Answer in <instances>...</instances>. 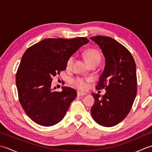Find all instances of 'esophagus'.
<instances>
[{
  "instance_id": "34e87169",
  "label": "esophagus",
  "mask_w": 152,
  "mask_h": 152,
  "mask_svg": "<svg viewBox=\"0 0 152 152\" xmlns=\"http://www.w3.org/2000/svg\"><path fill=\"white\" fill-rule=\"evenodd\" d=\"M77 95H78V96H84V95H86V93L80 92V91H78V92H77Z\"/></svg>"
}]
</instances>
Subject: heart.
Returning a JSON list of instances; mask_svg holds the SVG:
<instances>
[{
	"mask_svg": "<svg viewBox=\"0 0 152 152\" xmlns=\"http://www.w3.org/2000/svg\"><path fill=\"white\" fill-rule=\"evenodd\" d=\"M83 56H84L87 62L89 64H91L93 63L100 62L101 60V56L99 51L95 50V49H89L86 50L84 53H83ZM74 61V56H71L69 58L67 62H66V68L67 69H70L72 68V64ZM90 81L89 79H84L82 78H76L72 80V84L76 87V88H78L79 89L84 90L88 88V83Z\"/></svg>",
	"mask_w": 152,
	"mask_h": 152,
	"instance_id": "obj_1",
	"label": "heart"
}]
</instances>
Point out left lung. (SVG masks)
<instances>
[{
  "instance_id": "8db88e82",
  "label": "left lung",
  "mask_w": 152,
  "mask_h": 152,
  "mask_svg": "<svg viewBox=\"0 0 152 152\" xmlns=\"http://www.w3.org/2000/svg\"><path fill=\"white\" fill-rule=\"evenodd\" d=\"M90 39L100 47L105 58L96 88H104L106 93L102 96L92 93L95 102L91 115L100 125L113 127L128 115L136 97V64L129 51L112 38L99 35Z\"/></svg>"
}]
</instances>
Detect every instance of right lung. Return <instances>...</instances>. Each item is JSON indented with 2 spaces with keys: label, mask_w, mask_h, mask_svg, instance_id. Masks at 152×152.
Returning a JSON list of instances; mask_svg holds the SVG:
<instances>
[{
  "label": "right lung",
  "mask_w": 152,
  "mask_h": 152,
  "mask_svg": "<svg viewBox=\"0 0 152 152\" xmlns=\"http://www.w3.org/2000/svg\"><path fill=\"white\" fill-rule=\"evenodd\" d=\"M89 42L85 37L46 38L25 51L16 74V86L22 108L37 124L49 127L64 117L77 93L68 87L54 91L52 78L66 69L69 58Z\"/></svg>",
  "instance_id": "add662e5"
}]
</instances>
